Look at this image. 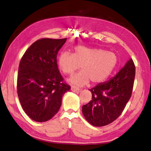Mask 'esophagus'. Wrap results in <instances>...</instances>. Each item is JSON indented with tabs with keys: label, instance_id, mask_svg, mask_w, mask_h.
Instances as JSON below:
<instances>
[{
	"label": "esophagus",
	"instance_id": "obj_1",
	"mask_svg": "<svg viewBox=\"0 0 151 151\" xmlns=\"http://www.w3.org/2000/svg\"><path fill=\"white\" fill-rule=\"evenodd\" d=\"M70 90L73 92H76V91H79L80 89L78 87H75V86H72L71 88H70Z\"/></svg>",
	"mask_w": 151,
	"mask_h": 151
}]
</instances>
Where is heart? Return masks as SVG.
I'll use <instances>...</instances> for the list:
<instances>
[{"label": "heart", "instance_id": "obj_1", "mask_svg": "<svg viewBox=\"0 0 151 151\" xmlns=\"http://www.w3.org/2000/svg\"><path fill=\"white\" fill-rule=\"evenodd\" d=\"M118 64L117 55L112 52L97 47L77 45L73 54L62 52L58 58L59 68L63 73L70 75L81 66V71L72 75L67 82L83 86L91 81L100 83L106 81L114 71Z\"/></svg>", "mask_w": 151, "mask_h": 151}]
</instances>
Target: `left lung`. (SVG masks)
<instances>
[{"label":"left lung","instance_id":"1","mask_svg":"<svg viewBox=\"0 0 151 151\" xmlns=\"http://www.w3.org/2000/svg\"><path fill=\"white\" fill-rule=\"evenodd\" d=\"M134 78L135 66L131 58L113 78L89 89L91 100L82 107L88 122L100 127L116 120L130 99Z\"/></svg>","mask_w":151,"mask_h":151}]
</instances>
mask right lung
Returning <instances> with one entry per match:
<instances>
[{"label":"right lung","instance_id":"obj_1","mask_svg":"<svg viewBox=\"0 0 151 151\" xmlns=\"http://www.w3.org/2000/svg\"><path fill=\"white\" fill-rule=\"evenodd\" d=\"M65 39L44 38L26 50L19 66L17 94L22 108L33 120L44 122L59 111L62 99L70 87L64 83L57 54Z\"/></svg>","mask_w":151,"mask_h":151}]
</instances>
